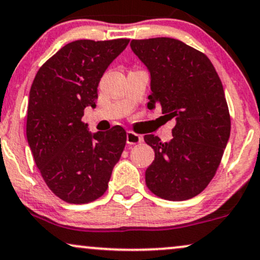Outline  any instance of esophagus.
<instances>
[{
    "mask_svg": "<svg viewBox=\"0 0 260 260\" xmlns=\"http://www.w3.org/2000/svg\"><path fill=\"white\" fill-rule=\"evenodd\" d=\"M143 139L140 135L134 133V131H127L126 133V143L127 145H137V143L142 142Z\"/></svg>",
    "mask_w": 260,
    "mask_h": 260,
    "instance_id": "1",
    "label": "esophagus"
}]
</instances>
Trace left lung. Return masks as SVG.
<instances>
[{
    "label": "left lung",
    "mask_w": 260,
    "mask_h": 260,
    "mask_svg": "<svg viewBox=\"0 0 260 260\" xmlns=\"http://www.w3.org/2000/svg\"><path fill=\"white\" fill-rule=\"evenodd\" d=\"M133 52L150 72L148 108L176 118L170 142L145 135L155 158L146 184L156 197L188 200L216 175L230 136V114L212 62L194 48L169 37L133 40Z\"/></svg>",
    "instance_id": "8db88e82"
}]
</instances>
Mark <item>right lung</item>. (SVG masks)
Segmentation results:
<instances>
[{
    "label": "right lung",
    "mask_w": 260,
    "mask_h": 260,
    "mask_svg": "<svg viewBox=\"0 0 260 260\" xmlns=\"http://www.w3.org/2000/svg\"><path fill=\"white\" fill-rule=\"evenodd\" d=\"M129 41L71 42L41 66L31 85L28 146L48 188L69 204L102 197L124 150L123 127L90 134L82 117L96 106L102 75Z\"/></svg>",
    "instance_id": "add662e5"
}]
</instances>
